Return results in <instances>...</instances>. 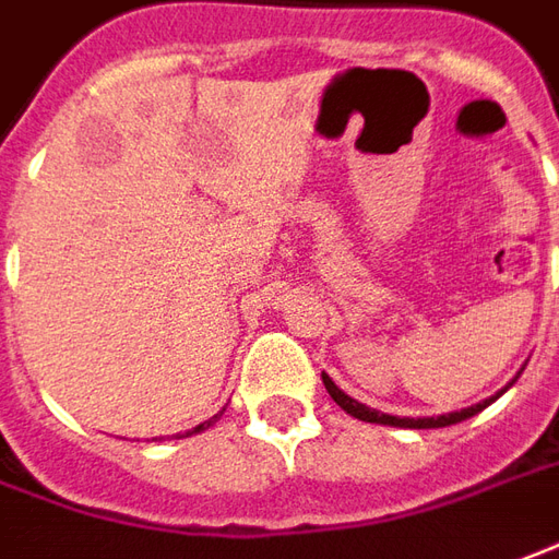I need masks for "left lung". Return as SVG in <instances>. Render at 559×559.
Wrapping results in <instances>:
<instances>
[{
	"label": "left lung",
	"mask_w": 559,
	"mask_h": 559,
	"mask_svg": "<svg viewBox=\"0 0 559 559\" xmlns=\"http://www.w3.org/2000/svg\"><path fill=\"white\" fill-rule=\"evenodd\" d=\"M322 383H325V390H329V395L334 399V402L344 407L349 417L356 419H365V423H383V426H399V429H441V426H453V423H463V419L475 417L478 411H484L487 404L496 402L502 392L511 386L508 383L506 390L499 392V395H492V399H487V402H478L472 404V407H463V411H453V414H441V417H392V414H380V411H374V407H365V404H359L356 399H349L344 390H337L334 386V380H331L329 374H322Z\"/></svg>",
	"instance_id": "8db88e82"
}]
</instances>
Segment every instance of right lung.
I'll return each mask as SVG.
<instances>
[{
	"label": "right lung",
	"instance_id": "1",
	"mask_svg": "<svg viewBox=\"0 0 559 559\" xmlns=\"http://www.w3.org/2000/svg\"><path fill=\"white\" fill-rule=\"evenodd\" d=\"M222 417V414H215V417H210L206 419V423H200V426H194V429H191V432H185V438H188V435H198V432H203V429H210V426H213L215 419Z\"/></svg>",
	"mask_w": 559,
	"mask_h": 559
}]
</instances>
